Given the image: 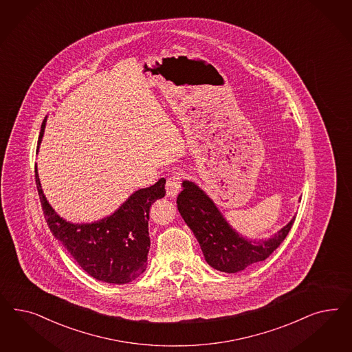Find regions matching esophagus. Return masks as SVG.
<instances>
[{
  "label": "esophagus",
  "instance_id": "obj_1",
  "mask_svg": "<svg viewBox=\"0 0 352 352\" xmlns=\"http://www.w3.org/2000/svg\"><path fill=\"white\" fill-rule=\"evenodd\" d=\"M181 187L182 174L181 173H174L166 181V193H168V196H171V197L177 196L181 191Z\"/></svg>",
  "mask_w": 352,
  "mask_h": 352
}]
</instances>
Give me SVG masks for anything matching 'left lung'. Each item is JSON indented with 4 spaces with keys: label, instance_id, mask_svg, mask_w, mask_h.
<instances>
[{
    "label": "left lung",
    "instance_id": "1",
    "mask_svg": "<svg viewBox=\"0 0 352 352\" xmlns=\"http://www.w3.org/2000/svg\"><path fill=\"white\" fill-rule=\"evenodd\" d=\"M177 204L184 222L201 246L205 261L227 274L265 261L284 241L296 219L293 218L274 237L256 243L236 234L213 201L192 182H183V191L178 195Z\"/></svg>",
    "mask_w": 352,
    "mask_h": 352
}]
</instances>
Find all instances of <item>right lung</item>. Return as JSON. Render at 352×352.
<instances>
[{"mask_svg":"<svg viewBox=\"0 0 352 352\" xmlns=\"http://www.w3.org/2000/svg\"><path fill=\"white\" fill-rule=\"evenodd\" d=\"M46 118L41 125L38 146ZM38 151V148H37ZM37 191L50 231L90 276L109 284H128L147 268L149 250L148 221L151 205L165 196V179L134 192L115 213L87 224L64 221L54 212L43 195L37 169Z\"/></svg>","mask_w":352,"mask_h":352,"instance_id":"obj_1","label":"right lung"}]
</instances>
